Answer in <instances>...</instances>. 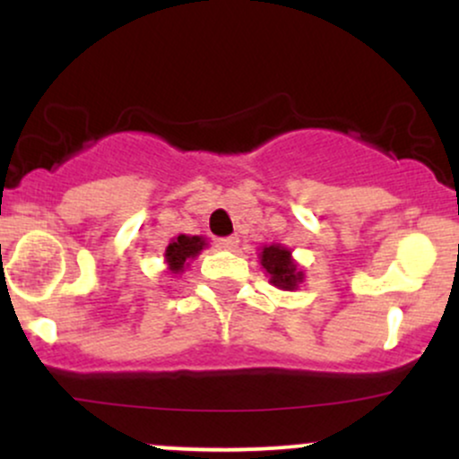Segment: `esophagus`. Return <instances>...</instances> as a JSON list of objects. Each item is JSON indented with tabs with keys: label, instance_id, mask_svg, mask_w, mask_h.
I'll list each match as a JSON object with an SVG mask.
<instances>
[{
	"label": "esophagus",
	"instance_id": "34e87169",
	"mask_svg": "<svg viewBox=\"0 0 459 459\" xmlns=\"http://www.w3.org/2000/svg\"><path fill=\"white\" fill-rule=\"evenodd\" d=\"M218 246L222 247V250L233 252V250H237V247H239V237H237V235H233V237H222V239L218 241Z\"/></svg>",
	"mask_w": 459,
	"mask_h": 459
}]
</instances>
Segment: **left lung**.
Here are the masks:
<instances>
[{"label":"left lung","mask_w":459,"mask_h":459,"mask_svg":"<svg viewBox=\"0 0 459 459\" xmlns=\"http://www.w3.org/2000/svg\"><path fill=\"white\" fill-rule=\"evenodd\" d=\"M259 263L265 272V276L270 278V284L282 291H296L299 284L304 282V270L298 265V261L293 259L291 250L282 244H270L263 246L259 252Z\"/></svg>","instance_id":"1"}]
</instances>
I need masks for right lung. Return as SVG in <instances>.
Instances as JSON below:
<instances>
[{
  "label": "right lung",
  "mask_w": 459,
  "mask_h": 459,
  "mask_svg": "<svg viewBox=\"0 0 459 459\" xmlns=\"http://www.w3.org/2000/svg\"><path fill=\"white\" fill-rule=\"evenodd\" d=\"M207 247V239L203 235H177L172 237L170 244H168L166 252H163V261H166L168 272L172 276H181L187 270L189 263H192L200 252Z\"/></svg>",
  "instance_id": "right-lung-1"
}]
</instances>
